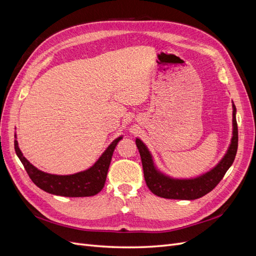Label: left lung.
I'll list each match as a JSON object with an SVG mask.
<instances>
[{
	"label": "left lung",
	"instance_id": "obj_1",
	"mask_svg": "<svg viewBox=\"0 0 256 256\" xmlns=\"http://www.w3.org/2000/svg\"><path fill=\"white\" fill-rule=\"evenodd\" d=\"M233 138L226 154L210 172L193 180H173L158 172L154 166L148 150L141 140L136 138V143L142 160L145 182L154 194L173 200H196L216 187L230 166L233 164L238 148V127L235 104H233Z\"/></svg>",
	"mask_w": 256,
	"mask_h": 256
}]
</instances>
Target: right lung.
Masks as SVG:
<instances>
[{"instance_id": "add662e5", "label": "right lung", "mask_w": 256, "mask_h": 256, "mask_svg": "<svg viewBox=\"0 0 256 256\" xmlns=\"http://www.w3.org/2000/svg\"><path fill=\"white\" fill-rule=\"evenodd\" d=\"M120 138L122 136L114 140L90 168L84 172L65 176L44 173L30 164L23 157L16 140H14V150H16L17 156L22 162L30 180L42 190L51 193V194L68 198L92 196L104 188L114 148Z\"/></svg>"}]
</instances>
